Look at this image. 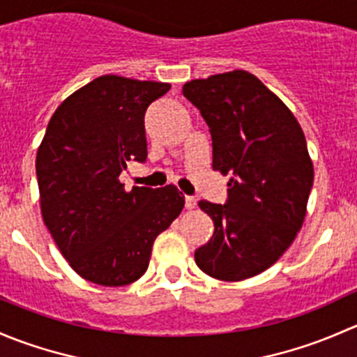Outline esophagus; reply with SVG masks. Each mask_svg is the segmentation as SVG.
I'll return each instance as SVG.
<instances>
[{
	"instance_id": "34e87169",
	"label": "esophagus",
	"mask_w": 357,
	"mask_h": 357,
	"mask_svg": "<svg viewBox=\"0 0 357 357\" xmlns=\"http://www.w3.org/2000/svg\"><path fill=\"white\" fill-rule=\"evenodd\" d=\"M185 207L190 208V211H192V208H195L197 207V199H195V197H186V199H185Z\"/></svg>"
}]
</instances>
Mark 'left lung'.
<instances>
[{"mask_svg":"<svg viewBox=\"0 0 357 357\" xmlns=\"http://www.w3.org/2000/svg\"><path fill=\"white\" fill-rule=\"evenodd\" d=\"M183 95L208 126L212 169L231 176L225 205L199 202L214 233L195 262L212 278L242 282L271 268L302 228L314 179L304 131L247 70L193 79Z\"/></svg>","mask_w":357,"mask_h":357,"instance_id":"left-lung-1","label":"left lung"}]
</instances>
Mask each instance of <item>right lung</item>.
<instances>
[{
  "mask_svg": "<svg viewBox=\"0 0 357 357\" xmlns=\"http://www.w3.org/2000/svg\"><path fill=\"white\" fill-rule=\"evenodd\" d=\"M169 82L100 75L67 96L36 155L43 221L81 278L122 287L145 275L153 242L181 214L185 195L119 181L146 160L145 112Z\"/></svg>",
  "mask_w": 357,
  "mask_h": 357,
  "instance_id": "right-lung-1",
  "label": "right lung"
}]
</instances>
